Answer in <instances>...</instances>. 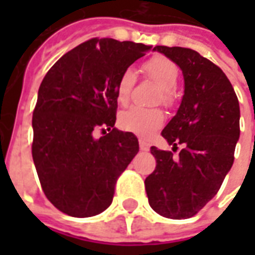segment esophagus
Masks as SVG:
<instances>
[{"label":"esophagus","mask_w":255,"mask_h":255,"mask_svg":"<svg viewBox=\"0 0 255 255\" xmlns=\"http://www.w3.org/2000/svg\"><path fill=\"white\" fill-rule=\"evenodd\" d=\"M139 147H140L142 151H149L150 150L149 143H147V142H144L143 139H139Z\"/></svg>","instance_id":"34e87169"}]
</instances>
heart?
Listing matches in <instances>:
<instances>
[{
  "instance_id": "1",
  "label": "heart",
  "mask_w": 255,
  "mask_h": 255,
  "mask_svg": "<svg viewBox=\"0 0 255 255\" xmlns=\"http://www.w3.org/2000/svg\"><path fill=\"white\" fill-rule=\"evenodd\" d=\"M144 73L153 79L155 83L161 86V98L165 104H169L172 100V90L176 87L179 79V69L176 64L169 58L162 56H155L147 60L143 64ZM135 83V73L131 69H127L120 75L116 84V97L120 104H127L129 100L131 90ZM164 113L160 109H143L138 106H132L126 112H123L119 119V124L124 131L133 132L139 136H149L155 129L164 124Z\"/></svg>"
}]
</instances>
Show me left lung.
<instances>
[{"label": "left lung", "instance_id": "8db88e82", "mask_svg": "<svg viewBox=\"0 0 255 255\" xmlns=\"http://www.w3.org/2000/svg\"><path fill=\"white\" fill-rule=\"evenodd\" d=\"M180 68L184 94L176 115L161 135L173 147L183 144L177 158L151 146L157 161L144 186L151 209L173 220L197 214L223 184L234 164L241 135L239 101L232 84L217 65L192 49L155 46Z\"/></svg>", "mask_w": 255, "mask_h": 255}]
</instances>
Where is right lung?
Here are the masks:
<instances>
[{
	"label": "right lung",
	"mask_w": 255,
	"mask_h": 255,
	"mask_svg": "<svg viewBox=\"0 0 255 255\" xmlns=\"http://www.w3.org/2000/svg\"><path fill=\"white\" fill-rule=\"evenodd\" d=\"M150 49L94 38L65 53L42 80L32 113V160L45 195L63 213L91 217L111 206L117 177L139 151L132 132L113 128L116 84ZM98 129L104 135L95 138Z\"/></svg>",
	"instance_id": "obj_1"
}]
</instances>
